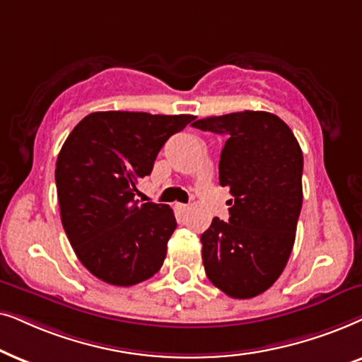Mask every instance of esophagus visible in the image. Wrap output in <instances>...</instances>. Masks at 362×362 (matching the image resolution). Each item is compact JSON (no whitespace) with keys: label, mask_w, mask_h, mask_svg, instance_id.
Here are the masks:
<instances>
[{"label":"esophagus","mask_w":362,"mask_h":362,"mask_svg":"<svg viewBox=\"0 0 362 362\" xmlns=\"http://www.w3.org/2000/svg\"><path fill=\"white\" fill-rule=\"evenodd\" d=\"M189 209H190V206L185 205V204H175V210L178 211V214H187Z\"/></svg>","instance_id":"1"}]
</instances>
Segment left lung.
<instances>
[{
	"instance_id": "left-lung-1",
	"label": "left lung",
	"mask_w": 362,
	"mask_h": 362,
	"mask_svg": "<svg viewBox=\"0 0 362 362\" xmlns=\"http://www.w3.org/2000/svg\"><path fill=\"white\" fill-rule=\"evenodd\" d=\"M200 131L226 139L220 185L233 199L230 218L211 220L202 233L206 276L231 298L262 295L290 258L303 205V152L278 115L243 110L195 120Z\"/></svg>"
}]
</instances>
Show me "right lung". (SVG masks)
<instances>
[{
  "label": "right lung",
  "instance_id": "right-lung-1",
  "mask_svg": "<svg viewBox=\"0 0 362 362\" xmlns=\"http://www.w3.org/2000/svg\"><path fill=\"white\" fill-rule=\"evenodd\" d=\"M194 119L105 110L86 115L67 136L56 162L61 221L95 278L132 286L160 269L175 215L168 205L134 197L163 144Z\"/></svg>",
  "mask_w": 362,
  "mask_h": 362
}]
</instances>
